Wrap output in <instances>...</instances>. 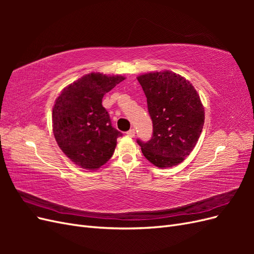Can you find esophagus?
Returning <instances> with one entry per match:
<instances>
[{"mask_svg": "<svg viewBox=\"0 0 254 254\" xmlns=\"http://www.w3.org/2000/svg\"><path fill=\"white\" fill-rule=\"evenodd\" d=\"M126 133H127V135H128V136H130V137H133V136H134V134H135V131H134V129H130V130H128V131H127Z\"/></svg>", "mask_w": 254, "mask_h": 254, "instance_id": "esophagus-1", "label": "esophagus"}]
</instances>
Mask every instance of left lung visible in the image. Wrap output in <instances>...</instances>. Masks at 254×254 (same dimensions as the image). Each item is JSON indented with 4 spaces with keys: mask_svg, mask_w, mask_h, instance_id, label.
<instances>
[{
    "mask_svg": "<svg viewBox=\"0 0 254 254\" xmlns=\"http://www.w3.org/2000/svg\"><path fill=\"white\" fill-rule=\"evenodd\" d=\"M137 80L147 98L153 129L148 142H136L157 167L178 165L194 149L202 131L200 97L189 80L171 71L143 74Z\"/></svg>",
    "mask_w": 254,
    "mask_h": 254,
    "instance_id": "1",
    "label": "left lung"
}]
</instances>
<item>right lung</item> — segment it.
Returning a JSON list of instances; mask_svg holds the SVG:
<instances>
[{"mask_svg": "<svg viewBox=\"0 0 254 254\" xmlns=\"http://www.w3.org/2000/svg\"><path fill=\"white\" fill-rule=\"evenodd\" d=\"M123 76L90 73L64 89L53 108V132L56 142L72 162L95 171L114 152L122 132L112 127L103 97Z\"/></svg>", "mask_w": 254, "mask_h": 254, "instance_id": "1", "label": "right lung"}]
</instances>
